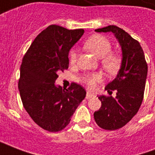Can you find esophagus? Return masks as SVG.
I'll return each mask as SVG.
<instances>
[{"instance_id":"obj_1","label":"esophagus","mask_w":155,"mask_h":155,"mask_svg":"<svg viewBox=\"0 0 155 155\" xmlns=\"http://www.w3.org/2000/svg\"><path fill=\"white\" fill-rule=\"evenodd\" d=\"M94 96V94H92V93H91V92H87V94H86V99H91V98H92Z\"/></svg>"}]
</instances>
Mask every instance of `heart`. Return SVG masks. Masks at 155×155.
Returning a JSON list of instances; mask_svg holds the SVG:
<instances>
[{"label": "heart", "instance_id": "heart-1", "mask_svg": "<svg viewBox=\"0 0 155 155\" xmlns=\"http://www.w3.org/2000/svg\"><path fill=\"white\" fill-rule=\"evenodd\" d=\"M84 48L94 54V56L101 58L102 66L109 74L117 73L122 64V57L117 53L110 52L112 45L109 39L101 35H94L84 42ZM77 51L71 50L69 52V62L71 65H74L77 61ZM103 80L101 73L85 74L81 77V81L89 88H94L98 82Z\"/></svg>", "mask_w": 155, "mask_h": 155}]
</instances>
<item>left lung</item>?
Returning a JSON list of instances; mask_svg holds the SVG:
<instances>
[{
  "label": "left lung",
  "mask_w": 155,
  "mask_h": 155,
  "mask_svg": "<svg viewBox=\"0 0 155 155\" xmlns=\"http://www.w3.org/2000/svg\"><path fill=\"white\" fill-rule=\"evenodd\" d=\"M96 32H112L122 51V64L114 81L105 86L108 93L116 91L115 98L101 95V107L94 113L95 122L107 130H115L130 122L142 104L148 73L143 49L139 41L116 25L96 29Z\"/></svg>",
  "instance_id": "1"
}]
</instances>
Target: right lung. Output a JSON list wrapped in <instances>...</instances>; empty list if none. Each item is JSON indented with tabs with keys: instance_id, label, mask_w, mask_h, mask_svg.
<instances>
[{
	"instance_id": "add662e5",
	"label": "right lung",
	"mask_w": 155,
	"mask_h": 155,
	"mask_svg": "<svg viewBox=\"0 0 155 155\" xmlns=\"http://www.w3.org/2000/svg\"><path fill=\"white\" fill-rule=\"evenodd\" d=\"M84 31L51 25L34 40L23 57L18 88L22 104L35 124L49 132L67 126L86 95L81 84L55 85L58 73L69 67V52Z\"/></svg>"
}]
</instances>
